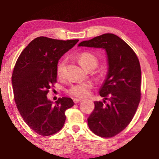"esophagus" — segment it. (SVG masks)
I'll return each instance as SVG.
<instances>
[{
  "label": "esophagus",
  "instance_id": "34e87169",
  "mask_svg": "<svg viewBox=\"0 0 159 159\" xmlns=\"http://www.w3.org/2000/svg\"><path fill=\"white\" fill-rule=\"evenodd\" d=\"M81 101V99H80V98H74V102H75V104L78 103V102H80Z\"/></svg>",
  "mask_w": 159,
  "mask_h": 159
}]
</instances>
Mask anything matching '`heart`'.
Instances as JSON below:
<instances>
[{
  "instance_id": "obj_1",
  "label": "heart",
  "mask_w": 159,
  "mask_h": 159,
  "mask_svg": "<svg viewBox=\"0 0 159 159\" xmlns=\"http://www.w3.org/2000/svg\"><path fill=\"white\" fill-rule=\"evenodd\" d=\"M78 61L81 66L84 69H85L88 67L91 66L95 68L98 65V59L94 54L89 52H84L82 54H79L78 57ZM65 65H66V61L62 60L59 62L57 66V75L58 77L63 75L64 70H65ZM91 84L90 82H82L79 84H74L68 90V94L70 95L75 96L78 98H84L87 97L90 94V91L91 89Z\"/></svg>"
}]
</instances>
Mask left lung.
<instances>
[{
    "instance_id": "obj_1",
    "label": "left lung",
    "mask_w": 159,
    "mask_h": 159,
    "mask_svg": "<svg viewBox=\"0 0 159 159\" xmlns=\"http://www.w3.org/2000/svg\"><path fill=\"white\" fill-rule=\"evenodd\" d=\"M78 47L105 51L108 71L99 94L103 102H94V108L88 118L92 132L104 138L116 135L129 125L141 98L140 64L135 53L122 39L114 34H104ZM109 102L105 105L106 100Z\"/></svg>"
}]
</instances>
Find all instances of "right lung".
Masks as SVG:
<instances>
[{
    "label": "right lung",
    "mask_w": 159,
    "mask_h": 159,
    "mask_svg": "<svg viewBox=\"0 0 159 159\" xmlns=\"http://www.w3.org/2000/svg\"><path fill=\"white\" fill-rule=\"evenodd\" d=\"M78 41L38 37L23 50L15 64L11 81L17 108L26 124L41 135L60 131L66 119L65 111L75 105L66 97L53 104L47 94L57 81L58 61Z\"/></svg>",
    "instance_id": "obj_1"
}]
</instances>
